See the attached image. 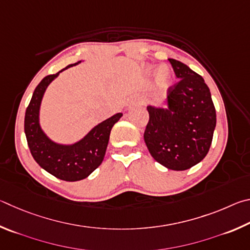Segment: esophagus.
Segmentation results:
<instances>
[{
	"instance_id": "34e87169",
	"label": "esophagus",
	"mask_w": 250,
	"mask_h": 250,
	"mask_svg": "<svg viewBox=\"0 0 250 250\" xmlns=\"http://www.w3.org/2000/svg\"><path fill=\"white\" fill-rule=\"evenodd\" d=\"M139 103H142V104H143V103H144V101H143V100H139Z\"/></svg>"
}]
</instances>
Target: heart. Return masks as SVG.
Returning <instances> with one entry per match:
<instances>
[{"mask_svg":"<svg viewBox=\"0 0 250 250\" xmlns=\"http://www.w3.org/2000/svg\"><path fill=\"white\" fill-rule=\"evenodd\" d=\"M170 79V73L166 67H161L158 70V82L161 85H166Z\"/></svg>","mask_w":250,"mask_h":250,"instance_id":"obj_1","label":"heart"}]
</instances>
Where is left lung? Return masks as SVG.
I'll return each instance as SVG.
<instances>
[{"label": "left lung", "instance_id": "1", "mask_svg": "<svg viewBox=\"0 0 250 250\" xmlns=\"http://www.w3.org/2000/svg\"><path fill=\"white\" fill-rule=\"evenodd\" d=\"M168 60L179 80L168 87V108L147 107L144 139L157 163L182 171L208 155L216 112L204 79L180 61Z\"/></svg>", "mask_w": 250, "mask_h": 250}]
</instances>
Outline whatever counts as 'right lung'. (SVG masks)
Instances as JSON below:
<instances>
[{
	"mask_svg": "<svg viewBox=\"0 0 250 250\" xmlns=\"http://www.w3.org/2000/svg\"><path fill=\"white\" fill-rule=\"evenodd\" d=\"M76 64H69L61 71ZM59 72L45 77L36 86L26 108L24 129L30 154L35 161L60 180L73 182L86 178L102 164L111 129L123 114L117 113L100 123L82 141L74 145L62 146L52 143L39 127L38 113L43 92Z\"/></svg>",
	"mask_w": 250,
	"mask_h": 250,
	"instance_id": "obj_1",
	"label": "right lung"
}]
</instances>
